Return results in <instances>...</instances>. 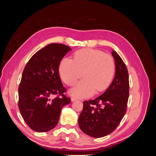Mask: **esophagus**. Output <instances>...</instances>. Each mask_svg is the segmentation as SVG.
I'll return each instance as SVG.
<instances>
[{
  "label": "esophagus",
  "instance_id": "1",
  "mask_svg": "<svg viewBox=\"0 0 156 156\" xmlns=\"http://www.w3.org/2000/svg\"><path fill=\"white\" fill-rule=\"evenodd\" d=\"M77 100H78V99H77V98H75V97H72V101H77Z\"/></svg>",
  "mask_w": 156,
  "mask_h": 156
}]
</instances>
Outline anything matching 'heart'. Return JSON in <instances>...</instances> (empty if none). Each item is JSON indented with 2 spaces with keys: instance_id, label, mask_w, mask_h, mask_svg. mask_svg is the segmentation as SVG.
Here are the masks:
<instances>
[{
  "instance_id": "heart-1",
  "label": "heart",
  "mask_w": 156,
  "mask_h": 156,
  "mask_svg": "<svg viewBox=\"0 0 156 156\" xmlns=\"http://www.w3.org/2000/svg\"><path fill=\"white\" fill-rule=\"evenodd\" d=\"M116 70L115 60L103 51L83 48L75 51L73 60L63 58L59 65V73L63 81L73 86L84 77L71 90L73 96L88 97L95 92H102L110 85Z\"/></svg>"
}]
</instances>
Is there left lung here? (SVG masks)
I'll list each match as a JSON object with an SVG mask.
<instances>
[{
	"instance_id": "obj_1",
	"label": "left lung",
	"mask_w": 156,
	"mask_h": 156,
	"mask_svg": "<svg viewBox=\"0 0 156 156\" xmlns=\"http://www.w3.org/2000/svg\"><path fill=\"white\" fill-rule=\"evenodd\" d=\"M116 73L114 80L101 96L83 102L79 126L92 137H103L115 130L124 116L129 98V74L120 56L113 51Z\"/></svg>"
}]
</instances>
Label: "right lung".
<instances>
[{"instance_id":"add662e5","label":"right lung","mask_w":156,"mask_h":156,"mask_svg":"<svg viewBox=\"0 0 156 156\" xmlns=\"http://www.w3.org/2000/svg\"><path fill=\"white\" fill-rule=\"evenodd\" d=\"M70 50L64 44H49L32 56L23 70L18 106L26 124L35 131L53 129L62 107L71 102L58 72L60 61Z\"/></svg>"}]
</instances>
